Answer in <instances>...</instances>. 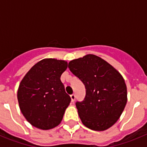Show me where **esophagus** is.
Masks as SVG:
<instances>
[{"label": "esophagus", "instance_id": "esophagus-1", "mask_svg": "<svg viewBox=\"0 0 147 147\" xmlns=\"http://www.w3.org/2000/svg\"><path fill=\"white\" fill-rule=\"evenodd\" d=\"M71 102H74L75 101V98H76V96H75L74 94L71 95Z\"/></svg>", "mask_w": 147, "mask_h": 147}]
</instances>
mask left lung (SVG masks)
Segmentation results:
<instances>
[{
	"label": "left lung",
	"mask_w": 147,
	"mask_h": 147,
	"mask_svg": "<svg viewBox=\"0 0 147 147\" xmlns=\"http://www.w3.org/2000/svg\"><path fill=\"white\" fill-rule=\"evenodd\" d=\"M68 67L86 89L85 99L76 103L82 124L95 131L109 129L119 120L127 102L123 76L105 59L93 54L73 59Z\"/></svg>",
	"instance_id": "1"
}]
</instances>
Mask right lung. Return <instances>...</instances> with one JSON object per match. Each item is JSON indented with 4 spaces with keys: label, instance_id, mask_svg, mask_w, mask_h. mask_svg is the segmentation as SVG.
Wrapping results in <instances>:
<instances>
[{
    "label": "right lung",
    "instance_id": "obj_1",
    "mask_svg": "<svg viewBox=\"0 0 147 147\" xmlns=\"http://www.w3.org/2000/svg\"><path fill=\"white\" fill-rule=\"evenodd\" d=\"M67 62L52 58L40 60L27 72L18 90L23 116L34 127L47 130L61 123L71 97L60 80Z\"/></svg>",
    "mask_w": 147,
    "mask_h": 147
}]
</instances>
